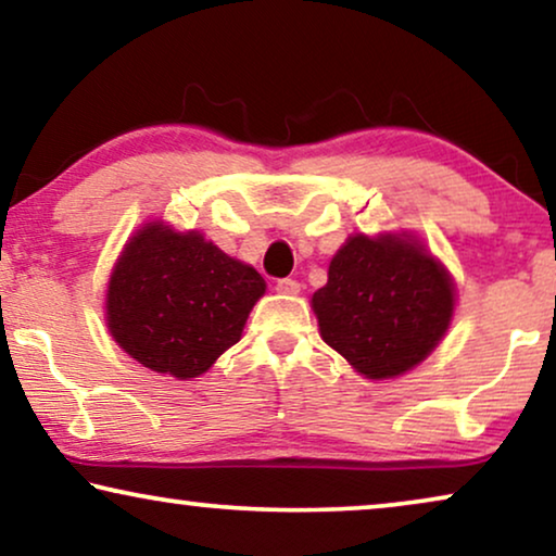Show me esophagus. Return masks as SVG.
Returning <instances> with one entry per match:
<instances>
[{
  "mask_svg": "<svg viewBox=\"0 0 556 556\" xmlns=\"http://www.w3.org/2000/svg\"><path fill=\"white\" fill-rule=\"evenodd\" d=\"M276 291L283 293V295H295V293H301V283H299V280H293V278H280L276 283Z\"/></svg>",
  "mask_w": 556,
  "mask_h": 556,
  "instance_id": "obj_1",
  "label": "esophagus"
}]
</instances>
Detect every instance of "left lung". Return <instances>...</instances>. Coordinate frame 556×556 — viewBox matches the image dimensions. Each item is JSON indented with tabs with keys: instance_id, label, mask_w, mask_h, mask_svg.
Wrapping results in <instances>:
<instances>
[{
	"instance_id": "8db88e82",
	"label": "left lung",
	"mask_w": 556,
	"mask_h": 556,
	"mask_svg": "<svg viewBox=\"0 0 556 556\" xmlns=\"http://www.w3.org/2000/svg\"><path fill=\"white\" fill-rule=\"evenodd\" d=\"M321 339L367 379L417 367L445 337L455 286L413 235H352L311 299Z\"/></svg>"
}]
</instances>
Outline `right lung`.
<instances>
[{
	"mask_svg": "<svg viewBox=\"0 0 556 556\" xmlns=\"http://www.w3.org/2000/svg\"><path fill=\"white\" fill-rule=\"evenodd\" d=\"M263 293L261 273L202 232L147 223L113 265L105 321L116 344L143 367L192 379L238 344Z\"/></svg>",
	"mask_w": 556,
	"mask_h": 556,
	"instance_id": "right-lung-1",
	"label": "right lung"
}]
</instances>
